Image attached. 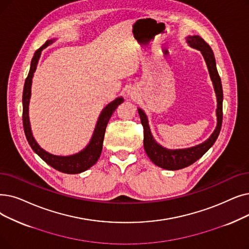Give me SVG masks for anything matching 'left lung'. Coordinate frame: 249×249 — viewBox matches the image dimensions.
Masks as SVG:
<instances>
[{"label":"left lung","mask_w":249,"mask_h":249,"mask_svg":"<svg viewBox=\"0 0 249 249\" xmlns=\"http://www.w3.org/2000/svg\"><path fill=\"white\" fill-rule=\"evenodd\" d=\"M186 41L189 47L200 51L201 55L207 64V67L210 73V77L213 85V89L217 96V126L212 135L200 144L188 148H179V149H169L161 146L156 142L153 134L150 132V128L148 125V119L143 110L138 107V114L143 126V146L145 153L155 165L166 170H179L192 165L194 161L200 159L207 151L213 145L217 140L223 120V89L222 82L219 76V73L215 66V59L213 56V50L199 36H189L186 37Z\"/></svg>","instance_id":"left-lung-1"}]
</instances>
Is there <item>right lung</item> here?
Returning a JSON list of instances; mask_svg holds the SVG:
<instances>
[{
    "mask_svg": "<svg viewBox=\"0 0 249 249\" xmlns=\"http://www.w3.org/2000/svg\"><path fill=\"white\" fill-rule=\"evenodd\" d=\"M56 38L49 39L46 41L45 45H42L36 53L35 56L31 60L30 64V70L27 75V78L24 83V89H23V95H22V104H23V127H24V132L27 142L31 148L34 149L35 153L44 160L48 165L53 167L65 174H78V173L84 172L90 167H92L98 160L100 159V156L102 154L103 149V142H104V136L106 132V127L109 122L110 118L112 117L113 113L118 107L119 105H121L124 102V99L122 96L120 98L115 99L110 104H107L103 111L101 112L98 122H96L94 131L92 133V136L89 140V144L86 145L79 153L74 154L71 156H56L48 153L44 148H41L39 144L36 142L34 135H32L30 122H29V101L31 96V84H32V78H34V73L36 70V66L38 60L41 55V51L46 49L48 46L53 44Z\"/></svg>",
    "mask_w": 249,
    "mask_h": 249,
    "instance_id": "obj_1",
    "label": "right lung"
}]
</instances>
